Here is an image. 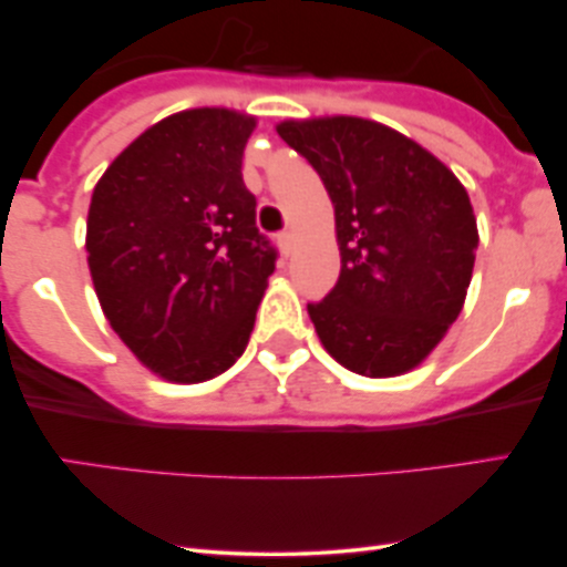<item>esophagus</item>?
<instances>
[{"instance_id":"obj_1","label":"esophagus","mask_w":567,"mask_h":567,"mask_svg":"<svg viewBox=\"0 0 567 567\" xmlns=\"http://www.w3.org/2000/svg\"><path fill=\"white\" fill-rule=\"evenodd\" d=\"M277 247H279V252H282V256H290V250H292V234H290V231H279V234H277Z\"/></svg>"}]
</instances>
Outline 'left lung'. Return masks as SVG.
Masks as SVG:
<instances>
[{"label": "left lung", "instance_id": "obj_1", "mask_svg": "<svg viewBox=\"0 0 567 567\" xmlns=\"http://www.w3.org/2000/svg\"><path fill=\"white\" fill-rule=\"evenodd\" d=\"M277 133L336 207L341 275L306 306L322 347L351 373H408L464 306L480 243L470 194L434 154L379 122L288 120Z\"/></svg>", "mask_w": 567, "mask_h": 567}]
</instances>
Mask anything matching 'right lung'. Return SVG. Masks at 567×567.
Wrapping results in <instances>:
<instances>
[{"label": "right lung", "mask_w": 567, "mask_h": 567, "mask_svg": "<svg viewBox=\"0 0 567 567\" xmlns=\"http://www.w3.org/2000/svg\"><path fill=\"white\" fill-rule=\"evenodd\" d=\"M256 120L192 109L141 133L97 181L87 264L114 333L162 379L220 375L250 341L277 250L243 154Z\"/></svg>", "instance_id": "1"}]
</instances>
